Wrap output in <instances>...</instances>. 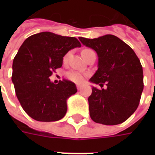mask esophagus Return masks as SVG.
I'll return each instance as SVG.
<instances>
[{
  "instance_id": "1",
  "label": "esophagus",
  "mask_w": 155,
  "mask_h": 155,
  "mask_svg": "<svg viewBox=\"0 0 155 155\" xmlns=\"http://www.w3.org/2000/svg\"><path fill=\"white\" fill-rule=\"evenodd\" d=\"M76 87H77V89L79 90V91H80V90L81 89V88H82V85H81V84H77V85H76Z\"/></svg>"
}]
</instances>
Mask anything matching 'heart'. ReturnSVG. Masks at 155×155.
I'll return each mask as SVG.
<instances>
[{
    "label": "heart",
    "instance_id": "b5f03b06",
    "mask_svg": "<svg viewBox=\"0 0 155 155\" xmlns=\"http://www.w3.org/2000/svg\"><path fill=\"white\" fill-rule=\"evenodd\" d=\"M87 50L89 49L84 50L82 52L85 51H87ZM68 54H66V55L63 57V61L66 62V61L68 60ZM84 74H83V73L80 72V71H71L68 72V74H67V77H68L70 80L73 81V82L81 83L84 81Z\"/></svg>",
    "mask_w": 155,
    "mask_h": 155
}]
</instances>
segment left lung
<instances>
[{
	"label": "left lung",
	"mask_w": 155,
	"mask_h": 155,
	"mask_svg": "<svg viewBox=\"0 0 155 155\" xmlns=\"http://www.w3.org/2000/svg\"><path fill=\"white\" fill-rule=\"evenodd\" d=\"M79 38L98 55V69L90 81L106 86L101 89L92 87L88 97L90 117L95 122L106 125L124 122L136 111L143 91L139 58L129 45L114 35Z\"/></svg>",
	"instance_id": "8db88e82"
}]
</instances>
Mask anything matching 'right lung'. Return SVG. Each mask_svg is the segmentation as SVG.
Masks as SVG:
<instances>
[{
	"instance_id": "obj_1",
	"label": "right lung",
	"mask_w": 155,
	"mask_h": 155,
	"mask_svg": "<svg viewBox=\"0 0 155 155\" xmlns=\"http://www.w3.org/2000/svg\"><path fill=\"white\" fill-rule=\"evenodd\" d=\"M77 38L51 32L31 35L24 41L13 58L12 81L21 105L38 121H56L65 116L67 100L77 92L74 83L63 80L54 84L50 80L62 67L63 56L80 47Z\"/></svg>"
}]
</instances>
